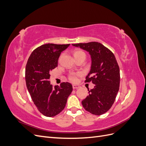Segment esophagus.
<instances>
[{
    "mask_svg": "<svg viewBox=\"0 0 146 146\" xmlns=\"http://www.w3.org/2000/svg\"><path fill=\"white\" fill-rule=\"evenodd\" d=\"M72 87H73V89H77V88H80V86L76 85H72Z\"/></svg>",
    "mask_w": 146,
    "mask_h": 146,
    "instance_id": "esophagus-1",
    "label": "esophagus"
}]
</instances>
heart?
Segmentation results:
<instances>
[{"mask_svg": "<svg viewBox=\"0 0 146 146\" xmlns=\"http://www.w3.org/2000/svg\"><path fill=\"white\" fill-rule=\"evenodd\" d=\"M81 54H85L83 52L81 51V50H76L74 52V57L77 56V55H80ZM80 74H76V73H71L70 74L69 76V79L72 82H76L77 80V78H78V76H79Z\"/></svg>", "mask_w": 146, "mask_h": 146, "instance_id": "heart-1", "label": "heart"}]
</instances>
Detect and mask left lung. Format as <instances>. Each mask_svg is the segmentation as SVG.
<instances>
[{"label": "left lung", "mask_w": 146, "mask_h": 146, "mask_svg": "<svg viewBox=\"0 0 146 146\" xmlns=\"http://www.w3.org/2000/svg\"><path fill=\"white\" fill-rule=\"evenodd\" d=\"M89 52L91 66L85 82L95 85L89 91L86 99L82 100L83 108L95 115H101L111 108L119 89L120 70L113 52L101 43L90 42L74 44Z\"/></svg>", "instance_id": "obj_1"}]
</instances>
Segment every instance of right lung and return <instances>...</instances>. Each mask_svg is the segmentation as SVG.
<instances>
[{
  "label": "right lung",
  "instance_id": "obj_1",
  "mask_svg": "<svg viewBox=\"0 0 146 146\" xmlns=\"http://www.w3.org/2000/svg\"><path fill=\"white\" fill-rule=\"evenodd\" d=\"M70 45L46 44L35 49L25 67V82L35 105L43 115L53 117L64 108L72 86L63 82L52 86L50 71L58 66L61 53Z\"/></svg>",
  "mask_w": 146,
  "mask_h": 146
}]
</instances>
